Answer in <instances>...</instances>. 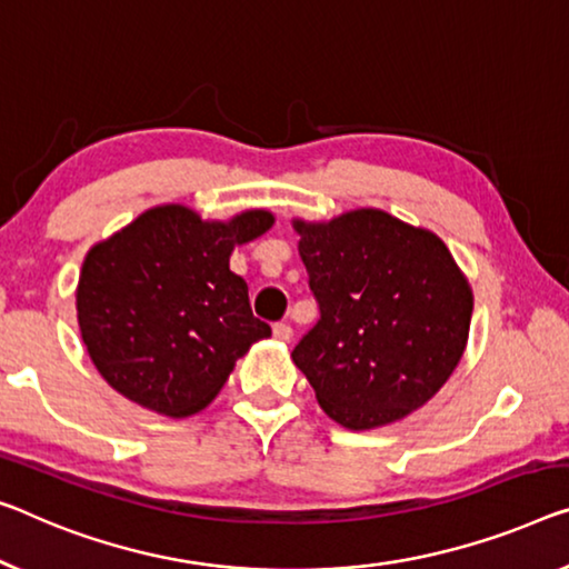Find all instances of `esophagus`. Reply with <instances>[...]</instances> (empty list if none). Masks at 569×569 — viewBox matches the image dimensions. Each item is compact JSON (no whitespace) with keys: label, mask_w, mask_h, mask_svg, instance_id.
Masks as SVG:
<instances>
[{"label":"esophagus","mask_w":569,"mask_h":569,"mask_svg":"<svg viewBox=\"0 0 569 569\" xmlns=\"http://www.w3.org/2000/svg\"><path fill=\"white\" fill-rule=\"evenodd\" d=\"M273 337L278 339V342H288V339L293 337L291 325H286V321H278V325L273 327Z\"/></svg>","instance_id":"34e87169"}]
</instances>
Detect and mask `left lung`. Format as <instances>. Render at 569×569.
<instances>
[{
    "label": "left lung",
    "mask_w": 569,
    "mask_h": 569,
    "mask_svg": "<svg viewBox=\"0 0 569 569\" xmlns=\"http://www.w3.org/2000/svg\"><path fill=\"white\" fill-rule=\"evenodd\" d=\"M293 230L319 319L291 355L319 406L355 431L409 417L468 345L472 291L452 252L380 209Z\"/></svg>",
    "instance_id": "obj_1"
}]
</instances>
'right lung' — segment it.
<instances>
[{
	"label": "right lung",
	"mask_w": 569,
	"mask_h": 569,
	"mask_svg": "<svg viewBox=\"0 0 569 569\" xmlns=\"http://www.w3.org/2000/svg\"><path fill=\"white\" fill-rule=\"evenodd\" d=\"M273 227L250 209L203 222L181 203L148 209L83 260L76 311L101 378L163 417H191L227 383L237 358L270 337L248 283L230 270L234 244Z\"/></svg>",
	"instance_id": "obj_1"
}]
</instances>
